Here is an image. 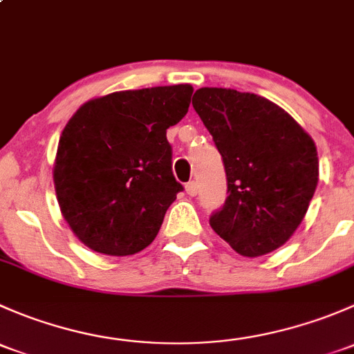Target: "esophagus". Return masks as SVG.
I'll return each instance as SVG.
<instances>
[{"mask_svg":"<svg viewBox=\"0 0 354 354\" xmlns=\"http://www.w3.org/2000/svg\"><path fill=\"white\" fill-rule=\"evenodd\" d=\"M185 190H187V194L190 195V197H195L198 192V185L197 181H188L187 185H185Z\"/></svg>","mask_w":354,"mask_h":354,"instance_id":"obj_1","label":"esophagus"}]
</instances>
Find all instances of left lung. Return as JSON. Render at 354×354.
<instances>
[{"label":"left lung","instance_id":"1","mask_svg":"<svg viewBox=\"0 0 354 354\" xmlns=\"http://www.w3.org/2000/svg\"><path fill=\"white\" fill-rule=\"evenodd\" d=\"M192 104L227 180L226 202L210 226L240 255L274 252L301 224L319 183L312 137L283 108L250 92L203 87Z\"/></svg>","mask_w":354,"mask_h":354}]
</instances>
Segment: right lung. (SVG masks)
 <instances>
[{
    "label": "right lung",
    "mask_w": 354,
    "mask_h": 354,
    "mask_svg": "<svg viewBox=\"0 0 354 354\" xmlns=\"http://www.w3.org/2000/svg\"><path fill=\"white\" fill-rule=\"evenodd\" d=\"M188 84L113 92L85 102L56 152V197L78 240L104 255H133L154 241L183 190L166 130L188 113Z\"/></svg>",
    "instance_id": "right-lung-1"
}]
</instances>
